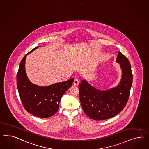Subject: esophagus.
<instances>
[{
	"label": "esophagus",
	"instance_id": "esophagus-1",
	"mask_svg": "<svg viewBox=\"0 0 149 149\" xmlns=\"http://www.w3.org/2000/svg\"><path fill=\"white\" fill-rule=\"evenodd\" d=\"M79 81L77 79H75L74 81V82H73V85H74V86H78L79 84Z\"/></svg>",
	"mask_w": 149,
	"mask_h": 149
}]
</instances>
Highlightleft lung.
<instances>
[{
    "instance_id": "obj_1",
    "label": "left lung",
    "mask_w": 149,
    "mask_h": 149,
    "mask_svg": "<svg viewBox=\"0 0 149 149\" xmlns=\"http://www.w3.org/2000/svg\"><path fill=\"white\" fill-rule=\"evenodd\" d=\"M116 62L122 70L120 82L117 87L100 91L81 81L79 86L81 104L85 114L95 120H102L116 116L125 107L128 100L133 76L129 60L118 52Z\"/></svg>"
}]
</instances>
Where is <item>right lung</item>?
Returning a JSON list of instances; mask_svg holds the SVG:
<instances>
[{"mask_svg":"<svg viewBox=\"0 0 149 149\" xmlns=\"http://www.w3.org/2000/svg\"><path fill=\"white\" fill-rule=\"evenodd\" d=\"M38 47L26 54L21 61L17 74V86L25 109L33 116L47 118L58 111L61 99L72 86L74 79L46 87H40L31 83L26 74L25 62L29 54Z\"/></svg>","mask_w":149,"mask_h":149,"instance_id":"right-lung-1","label":"right lung"}]
</instances>
